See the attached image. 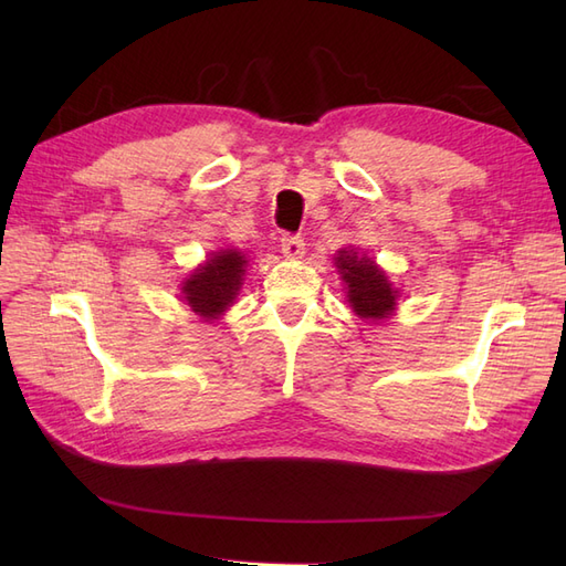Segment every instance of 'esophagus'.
Instances as JSON below:
<instances>
[{"mask_svg":"<svg viewBox=\"0 0 566 566\" xmlns=\"http://www.w3.org/2000/svg\"><path fill=\"white\" fill-rule=\"evenodd\" d=\"M281 252L287 256V260H300V256L304 254V241L300 235L285 233L281 238Z\"/></svg>","mask_w":566,"mask_h":566,"instance_id":"esophagus-1","label":"esophagus"}]
</instances>
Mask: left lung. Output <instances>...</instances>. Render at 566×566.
Segmentation results:
<instances>
[{"label":"left lung","instance_id":"1","mask_svg":"<svg viewBox=\"0 0 566 566\" xmlns=\"http://www.w3.org/2000/svg\"><path fill=\"white\" fill-rule=\"evenodd\" d=\"M335 266L345 281L347 302L358 316L382 321L397 310L399 290L391 287L387 273L375 264L373 256L358 254L354 248H342L335 256Z\"/></svg>","mask_w":566,"mask_h":566}]
</instances>
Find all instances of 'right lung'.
I'll return each mask as SVG.
<instances>
[{
    "mask_svg": "<svg viewBox=\"0 0 566 566\" xmlns=\"http://www.w3.org/2000/svg\"><path fill=\"white\" fill-rule=\"evenodd\" d=\"M245 266L248 260L243 252H212L208 262L193 269L191 276L181 283L184 302L205 321L219 318L233 304L238 290H241Z\"/></svg>",
    "mask_w": 566,
    "mask_h": 566,
    "instance_id": "obj_1",
    "label": "right lung"
}]
</instances>
